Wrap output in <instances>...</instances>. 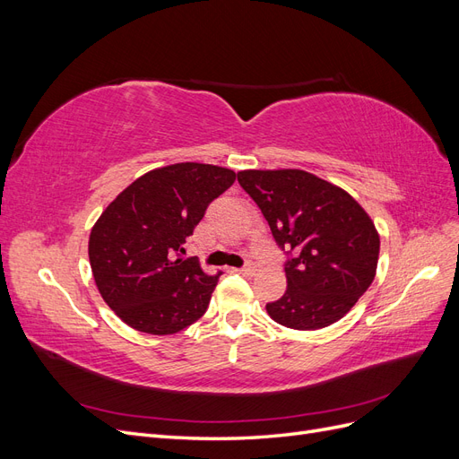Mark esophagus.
Returning a JSON list of instances; mask_svg holds the SVG:
<instances>
[{
	"instance_id": "esophagus-1",
	"label": "esophagus",
	"mask_w": 459,
	"mask_h": 459,
	"mask_svg": "<svg viewBox=\"0 0 459 459\" xmlns=\"http://www.w3.org/2000/svg\"><path fill=\"white\" fill-rule=\"evenodd\" d=\"M239 273L245 275V277H253L256 273V266H255V264H247V266H243L239 270Z\"/></svg>"
}]
</instances>
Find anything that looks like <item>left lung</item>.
Wrapping results in <instances>:
<instances>
[{"instance_id": "left-lung-1", "label": "left lung", "mask_w": 459, "mask_h": 459, "mask_svg": "<svg viewBox=\"0 0 459 459\" xmlns=\"http://www.w3.org/2000/svg\"><path fill=\"white\" fill-rule=\"evenodd\" d=\"M238 182L290 255L287 290L266 304L268 316L299 331L339 322L377 272L379 233L369 214L339 186L299 169L241 170Z\"/></svg>"}]
</instances>
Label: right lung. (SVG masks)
<instances>
[{"label": "right lung", "instance_id": "obj_1", "mask_svg": "<svg viewBox=\"0 0 459 459\" xmlns=\"http://www.w3.org/2000/svg\"><path fill=\"white\" fill-rule=\"evenodd\" d=\"M233 182L230 169L178 162L137 178L105 208L88 255L97 289L124 324L172 335L206 312L220 273L184 258V243Z\"/></svg>", "mask_w": 459, "mask_h": 459}]
</instances>
